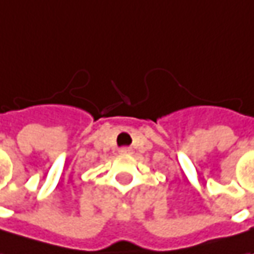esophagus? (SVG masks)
Listing matches in <instances>:
<instances>
[{"instance_id":"34e87169","label":"esophagus","mask_w":254,"mask_h":254,"mask_svg":"<svg viewBox=\"0 0 254 254\" xmlns=\"http://www.w3.org/2000/svg\"><path fill=\"white\" fill-rule=\"evenodd\" d=\"M131 151V148H128V147H123V148H120V152L122 154H127V152Z\"/></svg>"}]
</instances>
